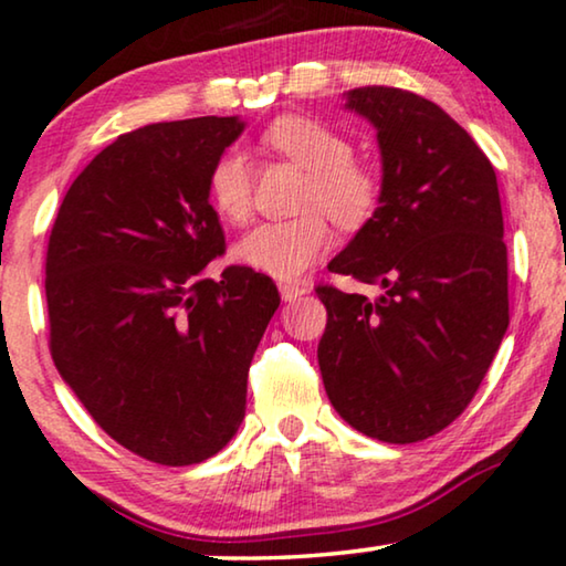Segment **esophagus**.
I'll return each mask as SVG.
<instances>
[{
	"label": "esophagus",
	"mask_w": 566,
	"mask_h": 566,
	"mask_svg": "<svg viewBox=\"0 0 566 566\" xmlns=\"http://www.w3.org/2000/svg\"><path fill=\"white\" fill-rule=\"evenodd\" d=\"M310 286L305 282H280V294L284 302H294L300 300L302 294H307Z\"/></svg>",
	"instance_id": "esophagus-1"
}]
</instances>
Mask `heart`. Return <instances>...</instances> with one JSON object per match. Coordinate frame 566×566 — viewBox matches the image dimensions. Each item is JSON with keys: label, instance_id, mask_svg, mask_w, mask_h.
I'll list each match as a JSON object with an SVG mask.
<instances>
[{"label": "heart", "instance_id": "b5f03b06", "mask_svg": "<svg viewBox=\"0 0 566 566\" xmlns=\"http://www.w3.org/2000/svg\"><path fill=\"white\" fill-rule=\"evenodd\" d=\"M261 143L307 171L302 187V218L261 222L235 243V259L276 280H294L315 264L331 245V226L321 210L340 228H361L379 205V181L354 161L346 135L315 117L284 115L266 127ZM207 197L222 220L241 226L251 214L253 171L241 150H226L207 174Z\"/></svg>", "mask_w": 566, "mask_h": 566}]
</instances>
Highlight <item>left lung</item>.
Masks as SVG:
<instances>
[{
    "mask_svg": "<svg viewBox=\"0 0 566 566\" xmlns=\"http://www.w3.org/2000/svg\"><path fill=\"white\" fill-rule=\"evenodd\" d=\"M346 107L377 130L381 192L328 269L379 294L317 286L328 310L317 364L348 426L416 443L464 412L511 323L497 177L431 99L359 86Z\"/></svg>",
    "mask_w": 566,
    "mask_h": 566,
    "instance_id": "left-lung-1",
    "label": "left lung"
}]
</instances>
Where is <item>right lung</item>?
Returning a JSON list of instances; mask_svg holds the SVG:
<instances>
[{
  "label": "right lung",
  "mask_w": 566,
  "mask_h": 566,
  "mask_svg": "<svg viewBox=\"0 0 566 566\" xmlns=\"http://www.w3.org/2000/svg\"><path fill=\"white\" fill-rule=\"evenodd\" d=\"M238 117L125 133L63 197L45 256L51 356L107 436L166 467L200 464L233 439L245 381L280 292L228 266L207 197Z\"/></svg>",
  "instance_id": "obj_1"
}]
</instances>
